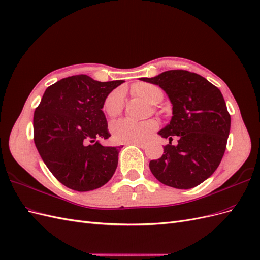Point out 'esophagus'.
I'll return each mask as SVG.
<instances>
[{
	"instance_id": "1",
	"label": "esophagus",
	"mask_w": 260,
	"mask_h": 260,
	"mask_svg": "<svg viewBox=\"0 0 260 260\" xmlns=\"http://www.w3.org/2000/svg\"><path fill=\"white\" fill-rule=\"evenodd\" d=\"M131 144L136 145V146H138L140 148H145L146 147V143H144V142H135V143H131Z\"/></svg>"
}]
</instances>
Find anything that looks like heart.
Here are the masks:
<instances>
[{"label":"heart","mask_w":260,"mask_h":260,"mask_svg":"<svg viewBox=\"0 0 260 260\" xmlns=\"http://www.w3.org/2000/svg\"><path fill=\"white\" fill-rule=\"evenodd\" d=\"M132 93L149 104H156L161 100V90L151 83H139L132 86ZM124 104V93L117 89L108 94L104 102V112L108 117H116L122 112ZM157 128L155 120L133 121L120 119L111 124L112 138L116 143H135L144 140L149 133Z\"/></svg>","instance_id":"heart-1"}]
</instances>
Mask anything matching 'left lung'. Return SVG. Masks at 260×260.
Wrapping results in <instances>:
<instances>
[{
    "label": "left lung",
    "mask_w": 260,
    "mask_h": 260,
    "mask_svg": "<svg viewBox=\"0 0 260 260\" xmlns=\"http://www.w3.org/2000/svg\"><path fill=\"white\" fill-rule=\"evenodd\" d=\"M141 80L159 85L172 104L170 122L158 135L169 139L160 158L149 161L154 177L165 185L192 188L208 179L221 161L231 117L221 92L205 78L168 70ZM178 136L177 146L171 144Z\"/></svg>",
    "instance_id": "1"
}]
</instances>
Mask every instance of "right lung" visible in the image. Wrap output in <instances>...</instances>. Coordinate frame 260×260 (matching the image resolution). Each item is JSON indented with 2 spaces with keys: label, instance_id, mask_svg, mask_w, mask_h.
<instances>
[{
  "label": "right lung",
  "instance_id": "1",
  "mask_svg": "<svg viewBox=\"0 0 260 260\" xmlns=\"http://www.w3.org/2000/svg\"><path fill=\"white\" fill-rule=\"evenodd\" d=\"M123 80L100 82L86 75L64 78L45 90L34 116L35 144L60 183L78 192L106 184L122 146H104L108 94Z\"/></svg>",
  "mask_w": 260,
  "mask_h": 260
}]
</instances>
